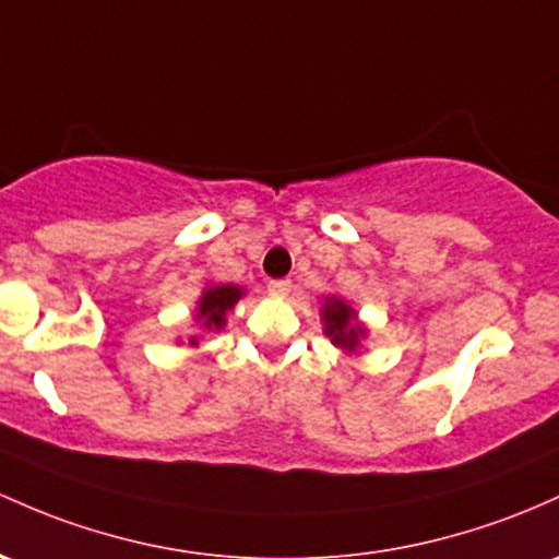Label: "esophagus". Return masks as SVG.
<instances>
[{
  "label": "esophagus",
  "instance_id": "obj_1",
  "mask_svg": "<svg viewBox=\"0 0 559 559\" xmlns=\"http://www.w3.org/2000/svg\"><path fill=\"white\" fill-rule=\"evenodd\" d=\"M289 292H292V281L289 278H278V281H270V284H267V294H270V297H275V299L289 297Z\"/></svg>",
  "mask_w": 559,
  "mask_h": 559
}]
</instances>
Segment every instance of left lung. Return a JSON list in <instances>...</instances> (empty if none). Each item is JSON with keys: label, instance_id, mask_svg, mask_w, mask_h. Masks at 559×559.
<instances>
[{"label": "left lung", "instance_id": "1", "mask_svg": "<svg viewBox=\"0 0 559 559\" xmlns=\"http://www.w3.org/2000/svg\"><path fill=\"white\" fill-rule=\"evenodd\" d=\"M353 318V310L342 299H329V305L323 308V321H326V334L331 336L334 345H342L347 349L358 345V336L364 334V329L355 326Z\"/></svg>", "mask_w": 559, "mask_h": 559}]
</instances>
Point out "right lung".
<instances>
[{
  "label": "right lung",
  "instance_id": "1",
  "mask_svg": "<svg viewBox=\"0 0 559 559\" xmlns=\"http://www.w3.org/2000/svg\"><path fill=\"white\" fill-rule=\"evenodd\" d=\"M238 297H241V289L238 286H214L201 297L199 302V318H204V326L206 329H219L223 326V318L225 312H228L233 305L238 302ZM195 345V340H190Z\"/></svg>",
  "mask_w": 559,
  "mask_h": 559
}]
</instances>
